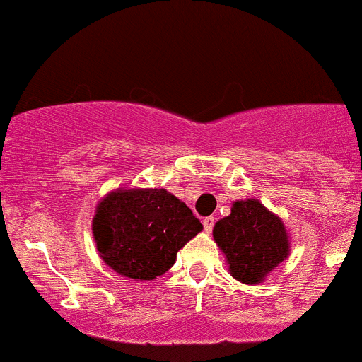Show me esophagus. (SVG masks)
<instances>
[{"label": "esophagus", "instance_id": "esophagus-1", "mask_svg": "<svg viewBox=\"0 0 362 362\" xmlns=\"http://www.w3.org/2000/svg\"><path fill=\"white\" fill-rule=\"evenodd\" d=\"M204 230L206 232H211L213 230V227H214V216H207V218H204Z\"/></svg>", "mask_w": 362, "mask_h": 362}]
</instances>
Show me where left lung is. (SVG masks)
Listing matches in <instances>:
<instances>
[{
	"mask_svg": "<svg viewBox=\"0 0 362 362\" xmlns=\"http://www.w3.org/2000/svg\"><path fill=\"white\" fill-rule=\"evenodd\" d=\"M213 238L232 276L248 285L264 281L291 252L284 221L257 199L232 204L230 214L214 225Z\"/></svg>",
	"mask_w": 362,
	"mask_h": 362,
	"instance_id": "1",
	"label": "left lung"
}]
</instances>
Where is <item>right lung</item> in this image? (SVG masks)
Segmentation results:
<instances>
[{"instance_id":"add662e5","label":"right lung","mask_w":362,"mask_h":362,"mask_svg":"<svg viewBox=\"0 0 362 362\" xmlns=\"http://www.w3.org/2000/svg\"><path fill=\"white\" fill-rule=\"evenodd\" d=\"M202 230L192 209L167 189L119 188L103 197L93 238L103 262L130 280H155L177 252Z\"/></svg>"}]
</instances>
